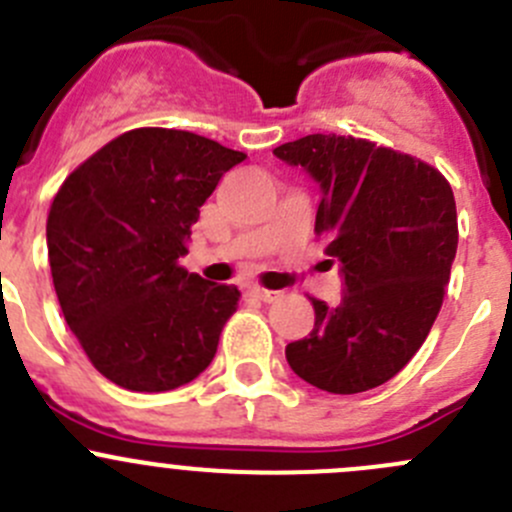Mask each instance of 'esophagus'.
I'll use <instances>...</instances> for the list:
<instances>
[{
	"label": "esophagus",
	"instance_id": "obj_1",
	"mask_svg": "<svg viewBox=\"0 0 512 512\" xmlns=\"http://www.w3.org/2000/svg\"><path fill=\"white\" fill-rule=\"evenodd\" d=\"M247 292H250L252 297H257V300H262V302H272L277 297L275 290H265V287H257V285H252Z\"/></svg>",
	"mask_w": 512,
	"mask_h": 512
}]
</instances>
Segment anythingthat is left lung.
<instances>
[{"label":"left lung","instance_id":"8db88e82","mask_svg":"<svg viewBox=\"0 0 512 512\" xmlns=\"http://www.w3.org/2000/svg\"><path fill=\"white\" fill-rule=\"evenodd\" d=\"M320 187L315 232L340 265L337 305L312 300L315 325L285 347L295 375L355 395L398 375L428 337L458 250L448 180L410 155L340 135L275 147Z\"/></svg>","mask_w":512,"mask_h":512}]
</instances>
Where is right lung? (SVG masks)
Masks as SVG:
<instances>
[{"instance_id": "add662e5", "label": "right lung", "mask_w": 512, "mask_h": 512, "mask_svg": "<svg viewBox=\"0 0 512 512\" xmlns=\"http://www.w3.org/2000/svg\"><path fill=\"white\" fill-rule=\"evenodd\" d=\"M242 152L142 127L94 152L47 217L52 282L69 330L107 380L165 393L212 362L240 290L180 267L200 207Z\"/></svg>"}]
</instances>
